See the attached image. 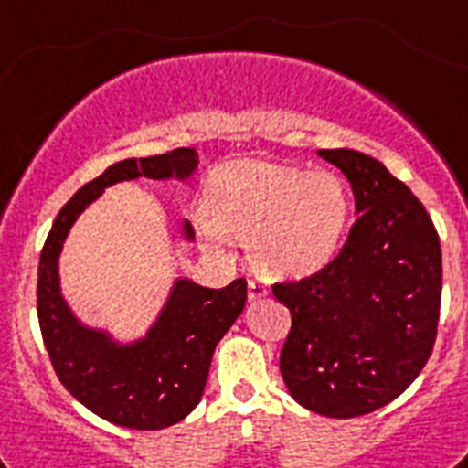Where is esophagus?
Masks as SVG:
<instances>
[{
  "label": "esophagus",
  "instance_id": "1",
  "mask_svg": "<svg viewBox=\"0 0 468 468\" xmlns=\"http://www.w3.org/2000/svg\"><path fill=\"white\" fill-rule=\"evenodd\" d=\"M247 287H250V302H257V299H261V296L268 294L266 282H261V280H250Z\"/></svg>",
  "mask_w": 468,
  "mask_h": 468
}]
</instances>
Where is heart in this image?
<instances>
[{
  "label": "heart",
  "mask_w": 468,
  "mask_h": 468,
  "mask_svg": "<svg viewBox=\"0 0 468 468\" xmlns=\"http://www.w3.org/2000/svg\"><path fill=\"white\" fill-rule=\"evenodd\" d=\"M351 190L330 169L247 160L223 169L202 235L247 239L251 263L275 278H306L336 257L351 221Z\"/></svg>",
  "instance_id": "b5f03b06"
}]
</instances>
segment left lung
Listing matches in <instances>:
<instances>
[{"instance_id": "8db88e82", "label": "left lung", "mask_w": 468, "mask_h": 468, "mask_svg": "<svg viewBox=\"0 0 468 468\" xmlns=\"http://www.w3.org/2000/svg\"><path fill=\"white\" fill-rule=\"evenodd\" d=\"M351 181L357 221L323 271L273 284L292 327L280 372L296 403L351 420L412 384L436 344L442 259L433 221L379 160L318 150Z\"/></svg>"}]
</instances>
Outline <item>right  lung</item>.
Wrapping results in <instances>:
<instances>
[{
    "mask_svg": "<svg viewBox=\"0 0 468 468\" xmlns=\"http://www.w3.org/2000/svg\"><path fill=\"white\" fill-rule=\"evenodd\" d=\"M195 148L129 157L111 165L58 211L39 257L37 318L51 365L72 396L111 424L157 431L193 412L205 391L211 356L247 302V280L209 290L188 278L174 282L169 299L144 339L117 344L108 332L77 320L60 294L58 257L77 217L108 186L132 178H186L197 169ZM184 238L195 230L184 221Z\"/></svg>",
    "mask_w": 468,
    "mask_h": 468,
    "instance_id": "right-lung-1",
    "label": "right lung"
}]
</instances>
